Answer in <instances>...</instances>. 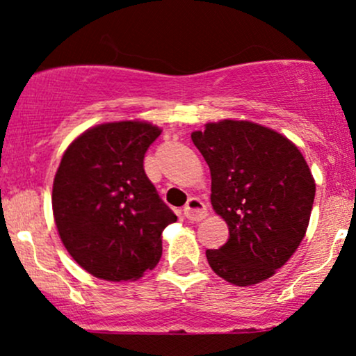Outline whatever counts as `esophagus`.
Masks as SVG:
<instances>
[{"label":"esophagus","instance_id":"esophagus-1","mask_svg":"<svg viewBox=\"0 0 356 356\" xmlns=\"http://www.w3.org/2000/svg\"><path fill=\"white\" fill-rule=\"evenodd\" d=\"M184 216L189 220H201L207 216V207L199 197H191L184 207Z\"/></svg>","mask_w":356,"mask_h":356}]
</instances>
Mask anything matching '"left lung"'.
<instances>
[{
	"label": "left lung",
	"mask_w": 356,
	"mask_h": 356,
	"mask_svg": "<svg viewBox=\"0 0 356 356\" xmlns=\"http://www.w3.org/2000/svg\"><path fill=\"white\" fill-rule=\"evenodd\" d=\"M211 170V204L229 239L206 257L236 286L268 280L303 241L314 179L303 154L276 130L249 120L209 122L191 134Z\"/></svg>",
	"instance_id": "obj_1"
}]
</instances>
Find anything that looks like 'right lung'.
<instances>
[{"label": "right lung", "mask_w": 356, "mask_h": 356, "mask_svg": "<svg viewBox=\"0 0 356 356\" xmlns=\"http://www.w3.org/2000/svg\"><path fill=\"white\" fill-rule=\"evenodd\" d=\"M161 132L142 120L100 124L61 157L53 218L63 246L92 276L136 281L161 259L162 231L177 220L144 170V155Z\"/></svg>", "instance_id": "right-lung-1"}]
</instances>
